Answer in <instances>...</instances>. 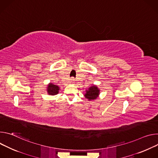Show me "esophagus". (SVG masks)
Instances as JSON below:
<instances>
[{
	"instance_id": "34e87169",
	"label": "esophagus",
	"mask_w": 158,
	"mask_h": 158,
	"mask_svg": "<svg viewBox=\"0 0 158 158\" xmlns=\"http://www.w3.org/2000/svg\"><path fill=\"white\" fill-rule=\"evenodd\" d=\"M71 80H72V81H73V80H74V78H73V77H72V78Z\"/></svg>"
}]
</instances>
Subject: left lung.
<instances>
[{
    "instance_id": "obj_1",
    "label": "left lung",
    "mask_w": 158,
    "mask_h": 158,
    "mask_svg": "<svg viewBox=\"0 0 158 158\" xmlns=\"http://www.w3.org/2000/svg\"><path fill=\"white\" fill-rule=\"evenodd\" d=\"M99 90L98 89L96 86H92L90 87L88 90H86V94L85 96L86 98H88L89 100H95L97 98L99 94Z\"/></svg>"
}]
</instances>
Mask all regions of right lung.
I'll return each instance as SVG.
<instances>
[{
	"label": "right lung",
	"instance_id": "1",
	"mask_svg": "<svg viewBox=\"0 0 158 158\" xmlns=\"http://www.w3.org/2000/svg\"><path fill=\"white\" fill-rule=\"evenodd\" d=\"M59 86L57 85H53L52 83H49L48 86V93L51 95H55L58 94L59 92Z\"/></svg>",
	"mask_w": 158,
	"mask_h": 158
}]
</instances>
